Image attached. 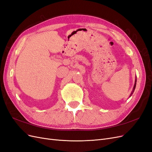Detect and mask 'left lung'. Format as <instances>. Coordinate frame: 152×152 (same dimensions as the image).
<instances>
[{
    "label": "left lung",
    "instance_id": "8db88e82",
    "mask_svg": "<svg viewBox=\"0 0 152 152\" xmlns=\"http://www.w3.org/2000/svg\"><path fill=\"white\" fill-rule=\"evenodd\" d=\"M136 80H135V83H134V88H133V90H132V92H131V94L130 95V97L132 95V94H133V92H134V90H135V88H136Z\"/></svg>",
    "mask_w": 152,
    "mask_h": 152
}]
</instances>
